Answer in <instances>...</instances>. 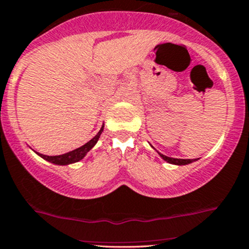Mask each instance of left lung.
Listing matches in <instances>:
<instances>
[{
  "label": "left lung",
  "instance_id": "1",
  "mask_svg": "<svg viewBox=\"0 0 249 249\" xmlns=\"http://www.w3.org/2000/svg\"><path fill=\"white\" fill-rule=\"evenodd\" d=\"M160 156L162 157V159L164 160V161H167L168 163H172V164H177V166H185V164H189L191 163V162H195L197 161V159H189V160H184V159H173V157H168L166 156V155H162L160 154Z\"/></svg>",
  "mask_w": 249,
  "mask_h": 249
}]
</instances>
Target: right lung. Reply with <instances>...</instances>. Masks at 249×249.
<instances>
[{
    "mask_svg": "<svg viewBox=\"0 0 249 249\" xmlns=\"http://www.w3.org/2000/svg\"><path fill=\"white\" fill-rule=\"evenodd\" d=\"M103 130H104V124L102 125V128H100V130L98 132V134L95 135L94 138H92L89 142H86V144L82 145L81 147H77V149L72 150V151L66 152V154L58 155V156H47V155L38 154V152H36V154H37L38 156H41L43 160H46V161L51 162V163H54V164H59V166H66V164L75 163V162L81 161V160L87 155V152L89 151L95 144H97V142L99 140L100 134L103 133Z\"/></svg>",
    "mask_w": 249,
    "mask_h": 249,
    "instance_id": "obj_1",
    "label": "right lung"
}]
</instances>
